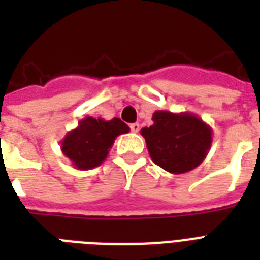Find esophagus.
Listing matches in <instances>:
<instances>
[{"label":"esophagus","instance_id":"34e87169","mask_svg":"<svg viewBox=\"0 0 260 260\" xmlns=\"http://www.w3.org/2000/svg\"><path fill=\"white\" fill-rule=\"evenodd\" d=\"M129 128L132 132H135V134H136V132H139V129H140V125H139L138 122H134V124H131Z\"/></svg>","mask_w":260,"mask_h":260}]
</instances>
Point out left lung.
<instances>
[{"label":"left lung","instance_id":"1","mask_svg":"<svg viewBox=\"0 0 260 260\" xmlns=\"http://www.w3.org/2000/svg\"><path fill=\"white\" fill-rule=\"evenodd\" d=\"M154 124L143 128L147 148L155 165L171 174H183L200 166L212 144V129L193 113L156 110Z\"/></svg>","mask_w":260,"mask_h":260}]
</instances>
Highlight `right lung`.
Instances as JSON below:
<instances>
[{
  "label": "right lung",
  "mask_w": 260,
  "mask_h": 260,
  "mask_svg": "<svg viewBox=\"0 0 260 260\" xmlns=\"http://www.w3.org/2000/svg\"><path fill=\"white\" fill-rule=\"evenodd\" d=\"M126 132H129V126L120 118L114 117L105 121L89 116L81 120L79 125L64 136L62 151L75 169L90 170L105 160L114 139Z\"/></svg>",
  "instance_id": "right-lung-1"
}]
</instances>
